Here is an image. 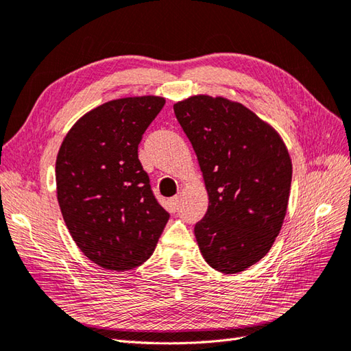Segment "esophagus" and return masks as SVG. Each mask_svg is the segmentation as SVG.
<instances>
[{"label":"esophagus","instance_id":"esophagus-1","mask_svg":"<svg viewBox=\"0 0 351 351\" xmlns=\"http://www.w3.org/2000/svg\"><path fill=\"white\" fill-rule=\"evenodd\" d=\"M169 204L173 206V208H177V207H178V204H180V197H174V198H171V199H169Z\"/></svg>","mask_w":351,"mask_h":351}]
</instances>
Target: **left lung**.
Here are the masks:
<instances>
[{
  "mask_svg": "<svg viewBox=\"0 0 351 351\" xmlns=\"http://www.w3.org/2000/svg\"><path fill=\"white\" fill-rule=\"evenodd\" d=\"M195 150L208 208L195 225L210 267L239 274L266 255L281 231L291 159L278 132L239 102L206 95L174 105Z\"/></svg>",
  "mask_w": 351,
  "mask_h": 351,
  "instance_id": "1",
  "label": "left lung"
}]
</instances>
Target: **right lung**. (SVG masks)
Here are the masks:
<instances>
[{"label":"right lung","instance_id":"1","mask_svg":"<svg viewBox=\"0 0 351 351\" xmlns=\"http://www.w3.org/2000/svg\"><path fill=\"white\" fill-rule=\"evenodd\" d=\"M163 105L159 96L111 100L82 115L60 147L61 215L77 247L104 269L141 266L169 219L138 159L144 132Z\"/></svg>","mask_w":351,"mask_h":351}]
</instances>
